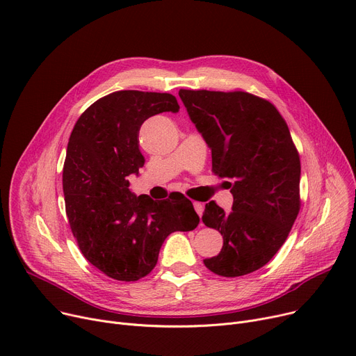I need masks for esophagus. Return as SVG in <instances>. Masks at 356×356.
Wrapping results in <instances>:
<instances>
[{
	"label": "esophagus",
	"instance_id": "esophagus-1",
	"mask_svg": "<svg viewBox=\"0 0 356 356\" xmlns=\"http://www.w3.org/2000/svg\"><path fill=\"white\" fill-rule=\"evenodd\" d=\"M193 207H195V211L197 212V215L202 218L203 215V209H204V204L200 203V202H193Z\"/></svg>",
	"mask_w": 356,
	"mask_h": 356
}]
</instances>
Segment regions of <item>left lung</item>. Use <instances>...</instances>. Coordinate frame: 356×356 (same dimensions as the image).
<instances>
[{"instance_id": "obj_1", "label": "left lung", "mask_w": 356, "mask_h": 356, "mask_svg": "<svg viewBox=\"0 0 356 356\" xmlns=\"http://www.w3.org/2000/svg\"><path fill=\"white\" fill-rule=\"evenodd\" d=\"M192 122L212 152V172L228 179L225 212L212 200L202 220L223 236L203 264L222 277L264 267L282 248L300 211V157L277 108L248 92L180 89Z\"/></svg>"}]
</instances>
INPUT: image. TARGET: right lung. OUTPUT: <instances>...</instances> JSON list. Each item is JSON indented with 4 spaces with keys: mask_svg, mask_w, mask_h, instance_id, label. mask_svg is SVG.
Here are the masks:
<instances>
[{
    "mask_svg": "<svg viewBox=\"0 0 356 356\" xmlns=\"http://www.w3.org/2000/svg\"><path fill=\"white\" fill-rule=\"evenodd\" d=\"M179 108L170 93L112 92L83 112L70 134L63 193L72 234L89 263L120 282L145 277L156 267L164 239L199 223L183 195L156 202L128 189L127 177L144 165L140 127Z\"/></svg>",
    "mask_w": 356,
    "mask_h": 356,
    "instance_id": "obj_1",
    "label": "right lung"
}]
</instances>
